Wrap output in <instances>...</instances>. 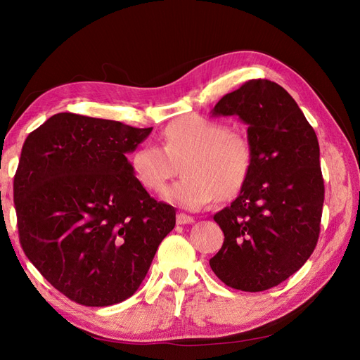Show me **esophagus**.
<instances>
[{
	"label": "esophagus",
	"mask_w": 360,
	"mask_h": 360,
	"mask_svg": "<svg viewBox=\"0 0 360 360\" xmlns=\"http://www.w3.org/2000/svg\"><path fill=\"white\" fill-rule=\"evenodd\" d=\"M176 221H177L179 225H186V224H192L193 222V217L186 214V213H179Z\"/></svg>",
	"instance_id": "1"
}]
</instances>
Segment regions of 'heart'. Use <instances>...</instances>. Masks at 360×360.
<instances>
[{
	"label": "heart",
	"mask_w": 360,
	"mask_h": 360,
	"mask_svg": "<svg viewBox=\"0 0 360 360\" xmlns=\"http://www.w3.org/2000/svg\"><path fill=\"white\" fill-rule=\"evenodd\" d=\"M181 161L184 177L168 188L163 198L186 210H201L217 195L228 198L242 189L252 167V148L225 123L186 115L165 127L160 146L138 147L130 168L144 189L160 192L179 172Z\"/></svg>",
	"instance_id": "heart-1"
}]
</instances>
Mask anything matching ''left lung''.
I'll return each mask as SVG.
<instances>
[{
    "mask_svg": "<svg viewBox=\"0 0 360 360\" xmlns=\"http://www.w3.org/2000/svg\"><path fill=\"white\" fill-rule=\"evenodd\" d=\"M213 115L248 124L252 167L240 193L213 219L224 245L210 267L225 285L264 291L307 263L320 236L324 181L319 139L276 82L250 79L225 94Z\"/></svg>",
    "mask_w": 360,
    "mask_h": 360,
    "instance_id": "left-lung-1",
    "label": "left lung"
}]
</instances>
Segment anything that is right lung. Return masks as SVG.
<instances>
[{"label": "right lung", "mask_w": 360, "mask_h": 360, "mask_svg": "<svg viewBox=\"0 0 360 360\" xmlns=\"http://www.w3.org/2000/svg\"><path fill=\"white\" fill-rule=\"evenodd\" d=\"M151 130L60 112L22 146L13 181L20 246L76 303L132 296L176 226V209L150 197L126 158Z\"/></svg>", "instance_id": "add662e5"}]
</instances>
